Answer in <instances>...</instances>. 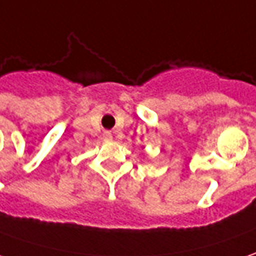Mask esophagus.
I'll return each instance as SVG.
<instances>
[{
    "label": "esophagus",
    "mask_w": 256,
    "mask_h": 256,
    "mask_svg": "<svg viewBox=\"0 0 256 256\" xmlns=\"http://www.w3.org/2000/svg\"><path fill=\"white\" fill-rule=\"evenodd\" d=\"M112 138H114V136L110 132H104V140L105 142H112Z\"/></svg>",
    "instance_id": "obj_1"
}]
</instances>
